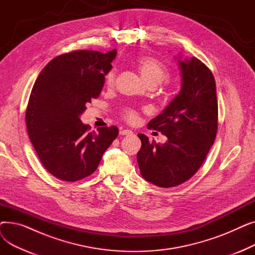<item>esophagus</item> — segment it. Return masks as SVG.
<instances>
[{"label":"esophagus","mask_w":255,"mask_h":255,"mask_svg":"<svg viewBox=\"0 0 255 255\" xmlns=\"http://www.w3.org/2000/svg\"><path fill=\"white\" fill-rule=\"evenodd\" d=\"M133 132L131 130H128V129H121L120 130V135H132Z\"/></svg>","instance_id":"1"}]
</instances>
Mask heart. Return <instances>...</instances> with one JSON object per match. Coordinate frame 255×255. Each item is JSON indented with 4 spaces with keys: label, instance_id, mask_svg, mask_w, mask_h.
<instances>
[{
    "label": "heart",
    "instance_id": "1",
    "mask_svg": "<svg viewBox=\"0 0 255 255\" xmlns=\"http://www.w3.org/2000/svg\"><path fill=\"white\" fill-rule=\"evenodd\" d=\"M136 67L137 70L142 77L144 82L148 84L150 87L151 86H157L160 83H162L164 79L167 78L168 76V70L166 67L161 63L157 61L156 59L150 58V57H140L136 61ZM115 79H116V71L112 70L106 75V85L107 87H113L115 84ZM124 118L127 120V122L134 124L136 123L139 117L138 113L128 107V109H125L123 112Z\"/></svg>",
    "mask_w": 255,
    "mask_h": 255
}]
</instances>
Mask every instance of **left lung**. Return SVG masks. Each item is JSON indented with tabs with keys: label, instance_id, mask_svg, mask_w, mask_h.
<instances>
[{
	"label": "left lung",
	"instance_id": "left-lung-1",
	"mask_svg": "<svg viewBox=\"0 0 255 255\" xmlns=\"http://www.w3.org/2000/svg\"><path fill=\"white\" fill-rule=\"evenodd\" d=\"M181 91L165 110L152 119L149 129L161 132L166 142H150L142 133L137 163L144 180L158 187H175L189 180L203 164L218 125L216 84L198 59L178 57Z\"/></svg>",
	"mask_w": 255,
	"mask_h": 255
}]
</instances>
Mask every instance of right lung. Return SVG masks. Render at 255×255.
<instances>
[{"label":"right lung","mask_w":255,"mask_h":255,"mask_svg":"<svg viewBox=\"0 0 255 255\" xmlns=\"http://www.w3.org/2000/svg\"><path fill=\"white\" fill-rule=\"evenodd\" d=\"M117 49L75 50L51 60L38 75L25 112L30 140L43 166L56 178L75 182L96 170L119 134L116 126L89 132L80 121L113 68Z\"/></svg>","instance_id":"add662e5"}]
</instances>
